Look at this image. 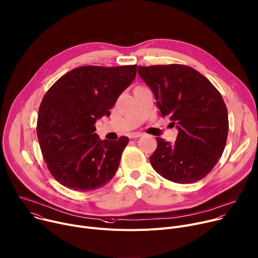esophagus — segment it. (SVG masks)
Wrapping results in <instances>:
<instances>
[{
    "mask_svg": "<svg viewBox=\"0 0 258 258\" xmlns=\"http://www.w3.org/2000/svg\"><path fill=\"white\" fill-rule=\"evenodd\" d=\"M144 134L143 133H141V132H133V133H130L129 134V137L130 138H137V137H141V136H143Z\"/></svg>",
    "mask_w": 258,
    "mask_h": 258,
    "instance_id": "1",
    "label": "esophagus"
}]
</instances>
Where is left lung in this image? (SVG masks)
<instances>
[{"label": "left lung", "mask_w": 258, "mask_h": 258, "mask_svg": "<svg viewBox=\"0 0 258 258\" xmlns=\"http://www.w3.org/2000/svg\"><path fill=\"white\" fill-rule=\"evenodd\" d=\"M138 74L153 92L161 115L179 131L173 145L157 137L150 157L164 179L189 184L214 168L228 134L227 108L221 94L195 69L179 64L138 66Z\"/></svg>", "instance_id": "left-lung-1"}]
</instances>
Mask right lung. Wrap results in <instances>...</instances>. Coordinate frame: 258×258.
Returning a JSON list of instances; mask_svg holds the SVG:
<instances>
[{
  "label": "right lung",
  "instance_id": "1",
  "mask_svg": "<svg viewBox=\"0 0 258 258\" xmlns=\"http://www.w3.org/2000/svg\"><path fill=\"white\" fill-rule=\"evenodd\" d=\"M137 66H83L66 73L51 86L38 111L37 135L47 168L61 185L90 191L108 183L129 143L101 141L97 120L134 81Z\"/></svg>",
  "mask_w": 258,
  "mask_h": 258
}]
</instances>
